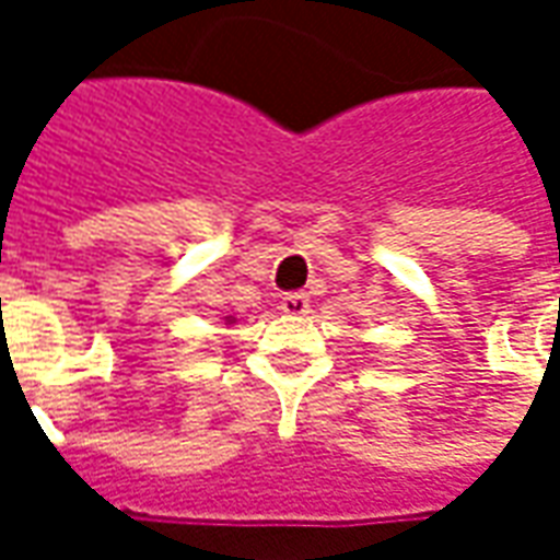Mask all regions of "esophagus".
Listing matches in <instances>:
<instances>
[{"instance_id":"esophagus-1","label":"esophagus","mask_w":560,"mask_h":560,"mask_svg":"<svg viewBox=\"0 0 560 560\" xmlns=\"http://www.w3.org/2000/svg\"><path fill=\"white\" fill-rule=\"evenodd\" d=\"M279 308L288 317L308 315V296H305V293H284V296H281Z\"/></svg>"}]
</instances>
